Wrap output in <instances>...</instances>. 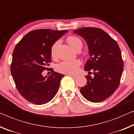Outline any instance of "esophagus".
I'll list each match as a JSON object with an SVG mask.
<instances>
[{
  "instance_id": "esophagus-1",
  "label": "esophagus",
  "mask_w": 134,
  "mask_h": 134,
  "mask_svg": "<svg viewBox=\"0 0 134 134\" xmlns=\"http://www.w3.org/2000/svg\"><path fill=\"white\" fill-rule=\"evenodd\" d=\"M68 75H69V76H71L72 77V78H76V77H77V75H73V74H68Z\"/></svg>"
}]
</instances>
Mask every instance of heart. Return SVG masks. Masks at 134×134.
<instances>
[{
    "instance_id": "b5f03b06",
    "label": "heart",
    "mask_w": 134,
    "mask_h": 134,
    "mask_svg": "<svg viewBox=\"0 0 134 134\" xmlns=\"http://www.w3.org/2000/svg\"><path fill=\"white\" fill-rule=\"evenodd\" d=\"M67 42L74 49L77 51L81 49L82 47V42L80 38L75 36H69L67 38ZM60 44V40H57L54 43L51 48V57L54 58L57 54V49ZM80 61L79 60L63 61L58 64L57 66V71L61 73L67 74H73L78 70L79 66L80 65Z\"/></svg>"
}]
</instances>
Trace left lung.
<instances>
[{
  "label": "left lung",
  "mask_w": 134,
  "mask_h": 134,
  "mask_svg": "<svg viewBox=\"0 0 134 134\" xmlns=\"http://www.w3.org/2000/svg\"><path fill=\"white\" fill-rule=\"evenodd\" d=\"M82 37L88 44L91 58L85 70L94 71V77L86 76L87 83L80 92L91 102H103L112 96L119 86L123 61L119 44L103 30L85 27L73 31Z\"/></svg>",
  "instance_id": "left-lung-1"
}]
</instances>
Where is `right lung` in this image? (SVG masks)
Instances as JSON below:
<instances>
[{
  "label": "right lung",
  "mask_w": 134,
  "mask_h": 134,
  "mask_svg": "<svg viewBox=\"0 0 134 134\" xmlns=\"http://www.w3.org/2000/svg\"><path fill=\"white\" fill-rule=\"evenodd\" d=\"M68 32L49 29L34 30L25 35L15 46L11 75L21 96L31 103H47L57 94L64 75L53 72L49 77H44L43 71L49 69L51 46Z\"/></svg>",
  "instance_id": "right-lung-1"
}]
</instances>
